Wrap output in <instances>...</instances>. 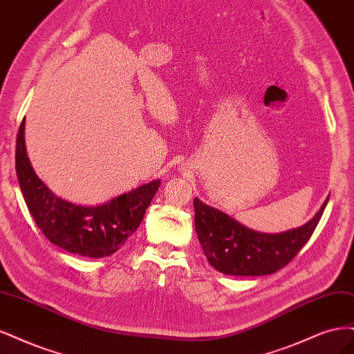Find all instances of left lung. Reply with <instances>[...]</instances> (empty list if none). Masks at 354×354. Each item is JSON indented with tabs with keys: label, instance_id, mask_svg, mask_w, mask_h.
Returning <instances> with one entry per match:
<instances>
[{
	"label": "left lung",
	"instance_id": "left-lung-1",
	"mask_svg": "<svg viewBox=\"0 0 354 354\" xmlns=\"http://www.w3.org/2000/svg\"><path fill=\"white\" fill-rule=\"evenodd\" d=\"M328 203L313 219L281 234H260L230 216L194 198L196 231L209 263L225 275L260 277L275 273L297 256L309 241Z\"/></svg>",
	"mask_w": 354,
	"mask_h": 354
}]
</instances>
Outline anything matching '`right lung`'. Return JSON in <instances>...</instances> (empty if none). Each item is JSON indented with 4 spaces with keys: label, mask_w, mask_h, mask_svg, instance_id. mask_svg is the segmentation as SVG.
<instances>
[{
    "label": "right lung",
    "mask_w": 354,
    "mask_h": 354,
    "mask_svg": "<svg viewBox=\"0 0 354 354\" xmlns=\"http://www.w3.org/2000/svg\"><path fill=\"white\" fill-rule=\"evenodd\" d=\"M16 172L26 206L42 234L66 252L94 259L110 256L124 245L160 187V179H156L95 207L62 200L33 172L25 147V119L16 141Z\"/></svg>",
    "instance_id": "add662e5"
}]
</instances>
